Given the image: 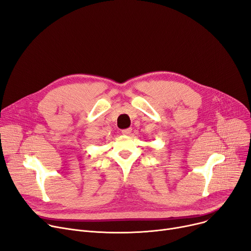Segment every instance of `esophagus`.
I'll use <instances>...</instances> for the list:
<instances>
[{"label":"esophagus","mask_w":251,"mask_h":251,"mask_svg":"<svg viewBox=\"0 0 251 251\" xmlns=\"http://www.w3.org/2000/svg\"><path fill=\"white\" fill-rule=\"evenodd\" d=\"M131 131H132V129H131V128L123 129V130H122V134H123V135H129V134L131 133Z\"/></svg>","instance_id":"obj_1"}]
</instances>
